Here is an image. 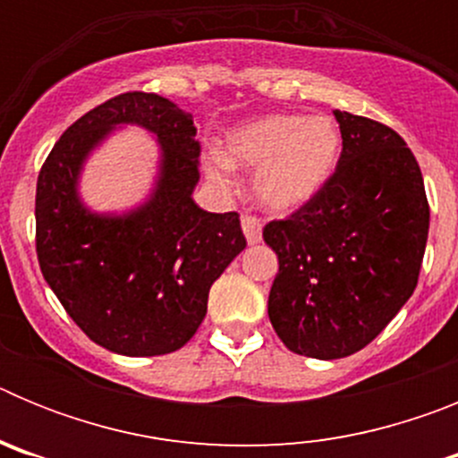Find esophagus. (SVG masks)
I'll return each instance as SVG.
<instances>
[{
  "mask_svg": "<svg viewBox=\"0 0 458 458\" xmlns=\"http://www.w3.org/2000/svg\"><path fill=\"white\" fill-rule=\"evenodd\" d=\"M241 226H242V233L248 238V242H259L261 241V220L252 213H242L241 217Z\"/></svg>",
  "mask_w": 458,
  "mask_h": 458,
  "instance_id": "esophagus-1",
  "label": "esophagus"
}]
</instances>
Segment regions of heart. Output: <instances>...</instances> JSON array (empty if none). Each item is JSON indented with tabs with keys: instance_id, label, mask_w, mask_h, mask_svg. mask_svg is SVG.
<instances>
[{
	"instance_id": "1",
	"label": "heart",
	"mask_w": 458,
	"mask_h": 458,
	"mask_svg": "<svg viewBox=\"0 0 458 458\" xmlns=\"http://www.w3.org/2000/svg\"><path fill=\"white\" fill-rule=\"evenodd\" d=\"M339 156V131L327 116L273 114L245 123L226 140V160L259 167L254 194L266 208L289 213L314 199L327 183ZM222 176L226 163L210 160Z\"/></svg>"
}]
</instances>
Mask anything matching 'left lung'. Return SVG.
Returning <instances> with one entry per match:
<instances>
[{"mask_svg": "<svg viewBox=\"0 0 458 458\" xmlns=\"http://www.w3.org/2000/svg\"><path fill=\"white\" fill-rule=\"evenodd\" d=\"M342 156L314 199L264 226L279 270L268 317L289 351L365 349L418 286L428 236L420 165L390 125L335 112Z\"/></svg>", "mask_w": 458, "mask_h": 458, "instance_id": "8db88e82", "label": "left lung"}]
</instances>
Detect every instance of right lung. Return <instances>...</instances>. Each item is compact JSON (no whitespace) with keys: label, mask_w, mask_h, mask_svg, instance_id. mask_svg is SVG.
<instances>
[{"label":"right lung","mask_w":458,"mask_h":458,"mask_svg":"<svg viewBox=\"0 0 458 458\" xmlns=\"http://www.w3.org/2000/svg\"><path fill=\"white\" fill-rule=\"evenodd\" d=\"M116 123L157 132L164 172L140 211L93 216L74 192L79 165ZM199 156L192 114L157 93L128 91L80 116L40 167V273L80 330L112 353L179 351L204 321L210 284L248 245L236 210L208 213L192 201Z\"/></svg>","instance_id":"1"}]
</instances>
